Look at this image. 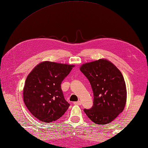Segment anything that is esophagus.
I'll use <instances>...</instances> for the list:
<instances>
[{"instance_id": "1", "label": "esophagus", "mask_w": 148, "mask_h": 148, "mask_svg": "<svg viewBox=\"0 0 148 148\" xmlns=\"http://www.w3.org/2000/svg\"><path fill=\"white\" fill-rule=\"evenodd\" d=\"M81 104L82 103L80 101H77V102H74V104H75V105H81Z\"/></svg>"}]
</instances>
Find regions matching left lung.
<instances>
[{
	"mask_svg": "<svg viewBox=\"0 0 148 148\" xmlns=\"http://www.w3.org/2000/svg\"><path fill=\"white\" fill-rule=\"evenodd\" d=\"M80 70L88 78L93 91V106L84 111L93 123H110L124 110L127 91L123 74L106 59L84 64Z\"/></svg>",
	"mask_w": 148,
	"mask_h": 148,
	"instance_id": "1",
	"label": "left lung"
}]
</instances>
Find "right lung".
Segmentation results:
<instances>
[{"label":"right lung","instance_id":"1","mask_svg":"<svg viewBox=\"0 0 148 148\" xmlns=\"http://www.w3.org/2000/svg\"><path fill=\"white\" fill-rule=\"evenodd\" d=\"M74 66L45 61L38 64L27 75L24 101L36 118L51 123L66 112L70 104L64 99L60 85Z\"/></svg>","mask_w":148,"mask_h":148}]
</instances>
